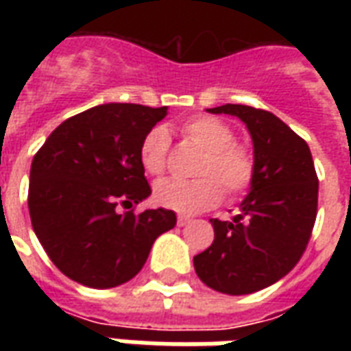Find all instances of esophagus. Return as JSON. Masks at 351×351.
Returning <instances> with one entry per match:
<instances>
[{
	"instance_id": "obj_1",
	"label": "esophagus",
	"mask_w": 351,
	"mask_h": 351,
	"mask_svg": "<svg viewBox=\"0 0 351 351\" xmlns=\"http://www.w3.org/2000/svg\"><path fill=\"white\" fill-rule=\"evenodd\" d=\"M176 221H178V226L182 228V226H188L191 221L190 216H184V214H178V218H176Z\"/></svg>"
}]
</instances>
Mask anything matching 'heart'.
Listing matches in <instances>:
<instances>
[{"label":"heart","instance_id":"b5f03b06","mask_svg":"<svg viewBox=\"0 0 351 351\" xmlns=\"http://www.w3.org/2000/svg\"><path fill=\"white\" fill-rule=\"evenodd\" d=\"M182 133L203 150L195 165V180L165 178L154 186V201L176 213H199L218 205L223 190L239 197L248 190L256 176L254 154L235 143V131L214 116H193L182 123ZM169 133L156 125L141 143V163L148 175L160 176L167 169Z\"/></svg>","mask_w":351,"mask_h":351}]
</instances>
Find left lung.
Segmentation results:
<instances>
[{
    "label": "left lung",
    "mask_w": 351,
    "mask_h": 351,
    "mask_svg": "<svg viewBox=\"0 0 351 351\" xmlns=\"http://www.w3.org/2000/svg\"><path fill=\"white\" fill-rule=\"evenodd\" d=\"M206 110L246 123L256 176L233 220H210L214 243L193 267L216 291L248 295L284 278L306 250L317 213L316 169L308 145L269 110L231 103Z\"/></svg>",
    "instance_id": "obj_1"
}]
</instances>
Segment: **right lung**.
<instances>
[{
  "instance_id": "add662e5",
  "label": "right lung",
  "mask_w": 351,
  "mask_h": 351,
  "mask_svg": "<svg viewBox=\"0 0 351 351\" xmlns=\"http://www.w3.org/2000/svg\"><path fill=\"white\" fill-rule=\"evenodd\" d=\"M167 107L107 103L67 118L32 161L27 206L39 243L65 276L107 289L125 284L154 241L176 226L165 208H131L152 190L141 143Z\"/></svg>"
}]
</instances>
